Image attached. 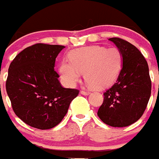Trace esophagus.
Returning a JSON list of instances; mask_svg holds the SVG:
<instances>
[{
  "mask_svg": "<svg viewBox=\"0 0 159 159\" xmlns=\"http://www.w3.org/2000/svg\"><path fill=\"white\" fill-rule=\"evenodd\" d=\"M80 93L82 94V95H88V94H89V92H86V91H81Z\"/></svg>",
  "mask_w": 159,
  "mask_h": 159,
  "instance_id": "1",
  "label": "esophagus"
}]
</instances>
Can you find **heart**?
<instances>
[{"label":"heart","mask_w":159,"mask_h":159,"mask_svg":"<svg viewBox=\"0 0 159 159\" xmlns=\"http://www.w3.org/2000/svg\"><path fill=\"white\" fill-rule=\"evenodd\" d=\"M70 60H64L59 66L63 82L74 87L85 72V80L93 88H106L116 80L122 65V55L117 48L99 45L87 46L72 50Z\"/></svg>","instance_id":"1"}]
</instances>
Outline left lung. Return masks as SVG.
Returning a JSON list of instances; mask_svg holds the SVG:
<instances>
[{"label": "left lung", "instance_id": "8db88e82", "mask_svg": "<svg viewBox=\"0 0 159 159\" xmlns=\"http://www.w3.org/2000/svg\"><path fill=\"white\" fill-rule=\"evenodd\" d=\"M122 55L116 82L104 92L97 115L106 124L123 127L135 123L146 110L151 93L147 60L135 46L120 38H110Z\"/></svg>", "mask_w": 159, "mask_h": 159}]
</instances>
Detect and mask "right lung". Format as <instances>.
<instances>
[{"instance_id":"obj_1","label":"right lung","mask_w":159,"mask_h":159,"mask_svg":"<svg viewBox=\"0 0 159 159\" xmlns=\"http://www.w3.org/2000/svg\"><path fill=\"white\" fill-rule=\"evenodd\" d=\"M64 48L36 43L20 52L8 67L6 92L12 109L31 127H56L78 95V90L61 86L54 71L56 58Z\"/></svg>"}]
</instances>
